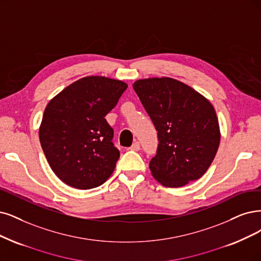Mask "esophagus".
Listing matches in <instances>:
<instances>
[{"label":"esophagus","instance_id":"esophagus-1","mask_svg":"<svg viewBox=\"0 0 261 261\" xmlns=\"http://www.w3.org/2000/svg\"><path fill=\"white\" fill-rule=\"evenodd\" d=\"M129 149L134 150V151L140 150V143H139V142H134V143L132 144V146H131Z\"/></svg>","mask_w":261,"mask_h":261}]
</instances>
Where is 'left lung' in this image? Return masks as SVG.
<instances>
[{"label":"left lung","mask_w":261,"mask_h":261,"mask_svg":"<svg viewBox=\"0 0 261 261\" xmlns=\"http://www.w3.org/2000/svg\"><path fill=\"white\" fill-rule=\"evenodd\" d=\"M133 89L158 131L152 176L166 187L199 179L217 152L220 131L211 102L195 89L170 77L139 80Z\"/></svg>","instance_id":"8db88e82"}]
</instances>
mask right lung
I'll return each instance as SVG.
<instances>
[{
  "mask_svg": "<svg viewBox=\"0 0 261 261\" xmlns=\"http://www.w3.org/2000/svg\"><path fill=\"white\" fill-rule=\"evenodd\" d=\"M128 85L104 76H87L67 86L47 104L40 142L55 174L66 185L91 189L112 175L120 152L104 118Z\"/></svg>",
  "mask_w": 261,
  "mask_h": 261,
  "instance_id": "add662e5",
  "label": "right lung"
}]
</instances>
